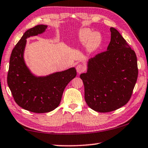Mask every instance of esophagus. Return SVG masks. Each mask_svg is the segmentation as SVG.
Segmentation results:
<instances>
[{
	"instance_id": "34e87169",
	"label": "esophagus",
	"mask_w": 148,
	"mask_h": 148,
	"mask_svg": "<svg viewBox=\"0 0 148 148\" xmlns=\"http://www.w3.org/2000/svg\"><path fill=\"white\" fill-rule=\"evenodd\" d=\"M85 71H86V69H85V67L83 66L82 64H77V66H76V71L77 73L79 74H82V72H84Z\"/></svg>"
}]
</instances>
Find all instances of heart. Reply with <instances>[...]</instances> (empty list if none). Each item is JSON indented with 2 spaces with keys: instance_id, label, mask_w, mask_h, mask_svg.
Masks as SVG:
<instances>
[{
  "instance_id": "heart-1",
  "label": "heart",
  "mask_w": 148,
  "mask_h": 148,
  "mask_svg": "<svg viewBox=\"0 0 148 148\" xmlns=\"http://www.w3.org/2000/svg\"><path fill=\"white\" fill-rule=\"evenodd\" d=\"M77 38L82 44L86 45L87 51L90 53H95L102 44V36L99 32H92L87 28L80 29L77 33Z\"/></svg>"
}]
</instances>
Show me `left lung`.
<instances>
[{
    "label": "left lung",
    "mask_w": 148,
    "mask_h": 148,
    "mask_svg": "<svg viewBox=\"0 0 148 148\" xmlns=\"http://www.w3.org/2000/svg\"><path fill=\"white\" fill-rule=\"evenodd\" d=\"M111 40L106 51L87 62V72L80 75L85 100L96 112H109L126 104L138 77L135 52L117 30L111 27Z\"/></svg>",
    "instance_id": "8db88e82"
}]
</instances>
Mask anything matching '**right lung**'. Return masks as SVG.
<instances>
[{
  "mask_svg": "<svg viewBox=\"0 0 148 148\" xmlns=\"http://www.w3.org/2000/svg\"><path fill=\"white\" fill-rule=\"evenodd\" d=\"M47 25H38L25 32L12 50L7 82L16 103L34 113H46L59 106L64 88L76 76L72 67L46 76L32 73L24 59L27 38L44 33Z\"/></svg>",
  "mask_w": 148,
  "mask_h": 148,
  "instance_id": "obj_1",
  "label": "right lung"
}]
</instances>
